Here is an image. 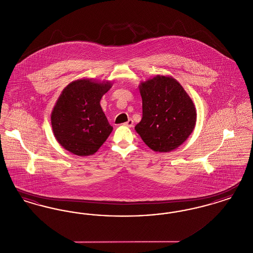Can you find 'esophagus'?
I'll return each mask as SVG.
<instances>
[{
	"label": "esophagus",
	"instance_id": "esophagus-1",
	"mask_svg": "<svg viewBox=\"0 0 253 253\" xmlns=\"http://www.w3.org/2000/svg\"><path fill=\"white\" fill-rule=\"evenodd\" d=\"M124 125H125V126H128V127H132V126H133V121H132V119H130L129 121L124 123Z\"/></svg>",
	"mask_w": 253,
	"mask_h": 253
}]
</instances>
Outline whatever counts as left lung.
Instances as JSON below:
<instances>
[{"instance_id":"left-lung-1","label":"left lung","mask_w":253,"mask_h":253,"mask_svg":"<svg viewBox=\"0 0 253 253\" xmlns=\"http://www.w3.org/2000/svg\"><path fill=\"white\" fill-rule=\"evenodd\" d=\"M142 120L134 127L145 144L167 153L180 146L196 122L193 100L171 77L157 76L141 83Z\"/></svg>"}]
</instances>
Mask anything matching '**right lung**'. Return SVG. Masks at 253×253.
<instances>
[{
    "instance_id": "obj_1",
    "label": "right lung",
    "mask_w": 253,
    "mask_h": 253,
    "mask_svg": "<svg viewBox=\"0 0 253 253\" xmlns=\"http://www.w3.org/2000/svg\"><path fill=\"white\" fill-rule=\"evenodd\" d=\"M111 83L90 80L73 82L61 93L51 114L54 135L64 149L77 156H90L113 130L99 101Z\"/></svg>"
}]
</instances>
